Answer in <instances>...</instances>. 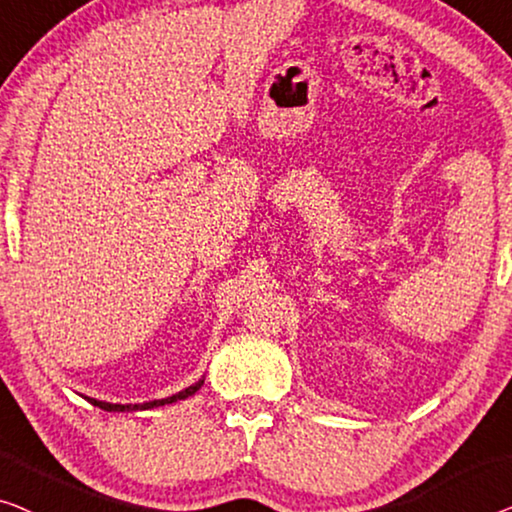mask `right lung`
I'll return each instance as SVG.
<instances>
[{
  "label": "right lung",
  "instance_id": "add662e5",
  "mask_svg": "<svg viewBox=\"0 0 512 512\" xmlns=\"http://www.w3.org/2000/svg\"><path fill=\"white\" fill-rule=\"evenodd\" d=\"M201 385H204V378H199L194 385L185 387V390L176 392V394H171V397H167V399H155V401H146V403H109V401H99V399H90V397H85V399H88L92 406H97V408H102V410H109V413H125V410L129 413V410H148V408L167 406V403H176V401H181V399H187V397H192V394L197 392Z\"/></svg>",
  "mask_w": 512,
  "mask_h": 512
}]
</instances>
